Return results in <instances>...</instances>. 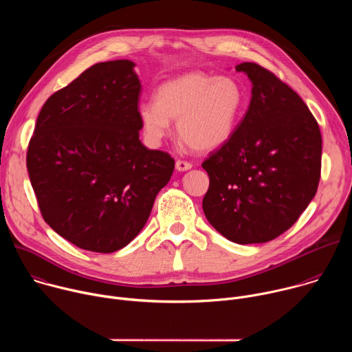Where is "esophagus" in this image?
Masks as SVG:
<instances>
[{"label": "esophagus", "mask_w": 352, "mask_h": 352, "mask_svg": "<svg viewBox=\"0 0 352 352\" xmlns=\"http://www.w3.org/2000/svg\"><path fill=\"white\" fill-rule=\"evenodd\" d=\"M175 168L178 171H188L192 168V164L189 162H185V160H177L175 162Z\"/></svg>", "instance_id": "1"}]
</instances>
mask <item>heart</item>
<instances>
[{
	"mask_svg": "<svg viewBox=\"0 0 352 352\" xmlns=\"http://www.w3.org/2000/svg\"><path fill=\"white\" fill-rule=\"evenodd\" d=\"M242 107L243 90L234 78L195 71L162 83L155 102L142 103L138 116L152 144H159L177 120L178 136L196 152H209L231 138Z\"/></svg>",
	"mask_w": 352,
	"mask_h": 352,
	"instance_id": "1",
	"label": "heart"
}]
</instances>
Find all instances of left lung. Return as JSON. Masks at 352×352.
<instances>
[{"mask_svg": "<svg viewBox=\"0 0 352 352\" xmlns=\"http://www.w3.org/2000/svg\"><path fill=\"white\" fill-rule=\"evenodd\" d=\"M252 98L231 138L202 163L209 223L235 243H263L287 231L316 195L322 135L308 106L269 69L235 67Z\"/></svg>", "mask_w": 352, "mask_h": 352, "instance_id": "1", "label": "left lung"}]
</instances>
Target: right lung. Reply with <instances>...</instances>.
<instances>
[{"label":"right lung","instance_id":"1","mask_svg":"<svg viewBox=\"0 0 352 352\" xmlns=\"http://www.w3.org/2000/svg\"><path fill=\"white\" fill-rule=\"evenodd\" d=\"M129 60L98 63L47 98L26 166L44 221L80 249L111 254L143 228L174 159L139 140Z\"/></svg>","mask_w":352,"mask_h":352}]
</instances>
